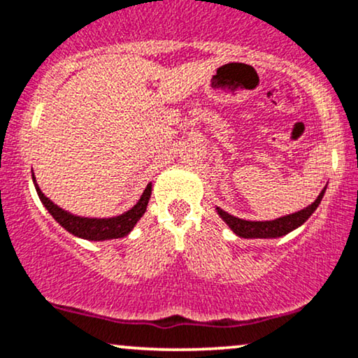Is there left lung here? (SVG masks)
<instances>
[{
	"mask_svg": "<svg viewBox=\"0 0 358 358\" xmlns=\"http://www.w3.org/2000/svg\"><path fill=\"white\" fill-rule=\"evenodd\" d=\"M325 190L327 187L320 192V195L317 196V200L313 201L312 205H308L307 208L300 210V212H295L292 215H285V217L277 218V220H270V222L243 220V218L234 217V215L227 213L225 210L218 208V206H217V212L222 217V220L231 228V231H234L235 235L242 236V238H278V236H283L290 234V231H294L295 228L303 225V223L308 220L310 215L315 212L317 206L320 205Z\"/></svg>",
	"mask_w": 358,
	"mask_h": 358,
	"instance_id": "8db88e82",
	"label": "left lung"
}]
</instances>
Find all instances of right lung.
<instances>
[{
  "mask_svg": "<svg viewBox=\"0 0 358 358\" xmlns=\"http://www.w3.org/2000/svg\"><path fill=\"white\" fill-rule=\"evenodd\" d=\"M33 183L41 203L45 205V208L48 210L51 217H53L64 230L70 231L71 235L80 236V238L85 240H92V242H103V240L123 238V236H127L133 230V227L136 225L138 220L143 217V213L146 212V206H148L150 196H152V183H148L146 185L143 195L140 196L136 205L131 206L128 212L111 218H88L73 215L70 212H66V210L59 208L58 205H55L53 201H51L48 196H45V193L40 190L34 175Z\"/></svg>",
  "mask_w": 358,
  "mask_h": 358,
  "instance_id": "add662e5",
  "label": "right lung"
}]
</instances>
